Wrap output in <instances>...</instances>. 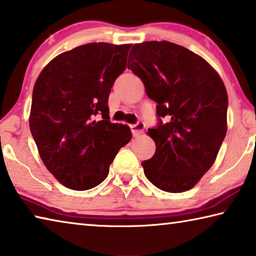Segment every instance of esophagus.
Segmentation results:
<instances>
[{
    "label": "esophagus",
    "instance_id": "esophagus-1",
    "mask_svg": "<svg viewBox=\"0 0 256 256\" xmlns=\"http://www.w3.org/2000/svg\"><path fill=\"white\" fill-rule=\"evenodd\" d=\"M144 128H145V124L142 122V121H138V122L135 124H130V130L134 136L140 135V134L144 132Z\"/></svg>",
    "mask_w": 256,
    "mask_h": 256
}]
</instances>
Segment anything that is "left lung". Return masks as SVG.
<instances>
[{"label":"left lung","instance_id":"8db88e82","mask_svg":"<svg viewBox=\"0 0 256 256\" xmlns=\"http://www.w3.org/2000/svg\"><path fill=\"white\" fill-rule=\"evenodd\" d=\"M128 69L158 103V124L148 132L156 150L142 162L146 178L164 192L190 190L214 163L227 132L222 80L204 58L166 40L134 45Z\"/></svg>","mask_w":256,"mask_h":256}]
</instances>
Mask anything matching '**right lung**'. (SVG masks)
<instances>
[{
    "mask_svg": "<svg viewBox=\"0 0 256 256\" xmlns=\"http://www.w3.org/2000/svg\"><path fill=\"white\" fill-rule=\"evenodd\" d=\"M130 46H78L54 58L37 78L29 127L42 161L66 188L100 185L116 153L132 140L128 126L111 122L108 106Z\"/></svg>",
    "mask_w": 256,
    "mask_h": 256,
    "instance_id": "obj_1",
    "label": "right lung"
}]
</instances>
